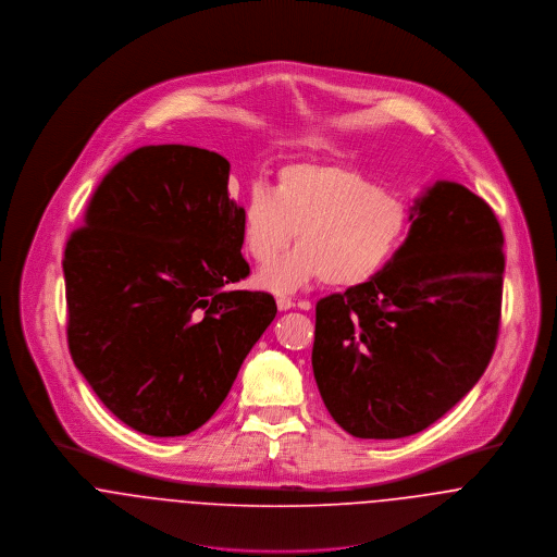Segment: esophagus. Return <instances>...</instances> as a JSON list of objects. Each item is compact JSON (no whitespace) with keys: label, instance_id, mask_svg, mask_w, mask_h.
<instances>
[{"label":"esophagus","instance_id":"esophagus-1","mask_svg":"<svg viewBox=\"0 0 557 557\" xmlns=\"http://www.w3.org/2000/svg\"><path fill=\"white\" fill-rule=\"evenodd\" d=\"M295 306H297V304H295L293 299H288V297H277V309H280V311H288V309H293ZM299 308L308 309L309 304L304 301V304H299Z\"/></svg>","mask_w":557,"mask_h":557}]
</instances>
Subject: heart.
<instances>
[{
  "instance_id": "b5f03b06",
  "label": "heart",
  "mask_w": 557,
  "mask_h": 557,
  "mask_svg": "<svg viewBox=\"0 0 557 557\" xmlns=\"http://www.w3.org/2000/svg\"><path fill=\"white\" fill-rule=\"evenodd\" d=\"M408 226V202L363 171L342 162H297L277 173L273 189H249L242 244L253 262L269 264L297 237L299 248L256 277L271 293H293L318 280L357 288L393 260Z\"/></svg>"
}]
</instances>
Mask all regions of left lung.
<instances>
[{"mask_svg":"<svg viewBox=\"0 0 557 557\" xmlns=\"http://www.w3.org/2000/svg\"><path fill=\"white\" fill-rule=\"evenodd\" d=\"M410 233L363 286L315 304L311 366L344 432L395 440L428 430L487 370L504 282V235L468 187L437 182Z\"/></svg>","mask_w":557,"mask_h":557,"instance_id":"8db88e82","label":"left lung"}]
</instances>
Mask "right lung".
<instances>
[{
  "label": "right lung",
  "mask_w": 557,
  "mask_h": 557,
  "mask_svg": "<svg viewBox=\"0 0 557 557\" xmlns=\"http://www.w3.org/2000/svg\"><path fill=\"white\" fill-rule=\"evenodd\" d=\"M231 164L189 145H147L91 194L63 251L67 348L127 428L187 435L226 399L277 313L249 275Z\"/></svg>",
  "instance_id": "1"
}]
</instances>
